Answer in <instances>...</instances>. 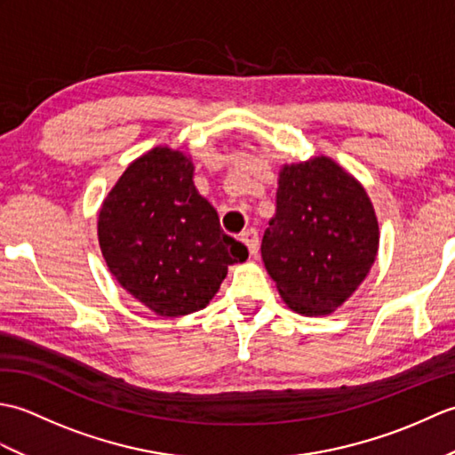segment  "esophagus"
<instances>
[{
    "label": "esophagus",
    "instance_id": "1",
    "mask_svg": "<svg viewBox=\"0 0 455 455\" xmlns=\"http://www.w3.org/2000/svg\"><path fill=\"white\" fill-rule=\"evenodd\" d=\"M240 240L248 246V252L250 256H256L258 250H259V240H258V230L256 228H248L243 233V236H240Z\"/></svg>",
    "mask_w": 455,
    "mask_h": 455
}]
</instances>
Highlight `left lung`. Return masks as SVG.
Wrapping results in <instances>:
<instances>
[{
  "instance_id": "obj_1",
  "label": "left lung",
  "mask_w": 455,
  "mask_h": 455,
  "mask_svg": "<svg viewBox=\"0 0 455 455\" xmlns=\"http://www.w3.org/2000/svg\"><path fill=\"white\" fill-rule=\"evenodd\" d=\"M262 259L293 311L331 315L370 274L379 225L362 183L326 156L285 164Z\"/></svg>"
}]
</instances>
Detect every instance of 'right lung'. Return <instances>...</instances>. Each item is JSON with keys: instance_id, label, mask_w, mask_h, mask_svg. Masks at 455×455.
Returning a JSON list of instances; mask_svg holds the SVG:
<instances>
[{"instance_id": "add662e5", "label": "right lung", "mask_w": 455, "mask_h": 455, "mask_svg": "<svg viewBox=\"0 0 455 455\" xmlns=\"http://www.w3.org/2000/svg\"><path fill=\"white\" fill-rule=\"evenodd\" d=\"M98 236L123 289L170 318L205 308L228 266L248 258L193 186L191 158L168 147L148 150L123 172L101 205Z\"/></svg>"}]
</instances>
